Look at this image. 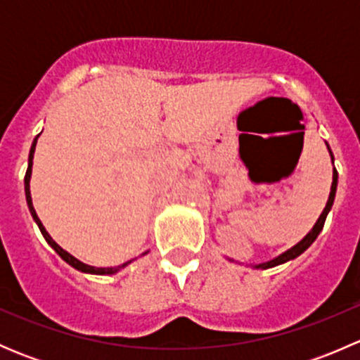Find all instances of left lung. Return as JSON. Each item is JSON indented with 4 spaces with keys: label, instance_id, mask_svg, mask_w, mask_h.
Here are the masks:
<instances>
[{
    "label": "left lung",
    "instance_id": "1",
    "mask_svg": "<svg viewBox=\"0 0 360 360\" xmlns=\"http://www.w3.org/2000/svg\"><path fill=\"white\" fill-rule=\"evenodd\" d=\"M326 146H328L329 150V155H331V160H333V165H335V157H333V151L331 148H329V144L326 143ZM336 188H338V172L336 169H333V184H331V193H329V198H328V203H326L324 210H322V214L319 216L317 223L314 224V228H311L310 231H308L307 235H304L303 238H301L300 242H297L296 245H292L291 249H288L285 252L278 254L277 257H274V259L270 261H264V263H259V264H252V268H261V270H266V268H274V266H278V264H284L288 263V261L291 259H296L297 256H301V254L304 252L308 248H310L311 244L315 242V238L319 237V233L322 231V228H324V223H326V217H328V214L331 212V207L333 203H335V197H336ZM230 259V257H228ZM233 261V259H230Z\"/></svg>",
    "mask_w": 360,
    "mask_h": 360
}]
</instances>
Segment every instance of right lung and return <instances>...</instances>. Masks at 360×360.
Returning a JSON list of instances; mask_svg holds the SVG:
<instances>
[{"label": "right lung", "mask_w": 360, "mask_h": 360, "mask_svg": "<svg viewBox=\"0 0 360 360\" xmlns=\"http://www.w3.org/2000/svg\"><path fill=\"white\" fill-rule=\"evenodd\" d=\"M38 137H39V136H36V139L32 141L31 151H29V160H27V172H25V177H24V190H25V200H27L29 212H31L32 219H34V223L38 224L39 231H41V235H43V237H45V240L49 242V245H50V248H52L53 250H56V252L59 254V256L63 257V259L66 261L68 264H71V266H72V268H76V270H78V271H83V274H92V275H112V274H116V271H120V270H122V268H125L127 264H130V263H132L134 259L127 261V263H123V264H118V266H110V268H97V266H90V264H86V263H83V261L76 259V257L72 256V254H69L68 250H64L63 248H60L59 244H57L56 240H53L52 237H50V235H49V231L45 230V226H43V223H41V221H39V217H38V214H36L34 207H32V198H31V186H29V181H31V174H32V157H34V150H36V143H38ZM144 254H148V252H144Z\"/></svg>", "instance_id": "obj_1"}]
</instances>
